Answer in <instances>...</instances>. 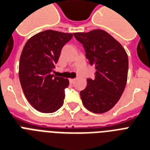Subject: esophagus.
Returning <instances> with one entry per match:
<instances>
[{
    "label": "esophagus",
    "mask_w": 150,
    "mask_h": 150,
    "mask_svg": "<svg viewBox=\"0 0 150 150\" xmlns=\"http://www.w3.org/2000/svg\"><path fill=\"white\" fill-rule=\"evenodd\" d=\"M75 79H69V81H70L71 83H74V82H75Z\"/></svg>",
    "instance_id": "1"
}]
</instances>
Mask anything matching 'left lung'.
Returning a JSON list of instances; mask_svg holds the SVG:
<instances>
[{
  "label": "left lung",
  "instance_id": "left-lung-1",
  "mask_svg": "<svg viewBox=\"0 0 150 150\" xmlns=\"http://www.w3.org/2000/svg\"><path fill=\"white\" fill-rule=\"evenodd\" d=\"M82 44L87 60L95 65L94 79H87V86L80 92L88 110L103 113L119 100L127 81L129 60L119 41L106 31L96 29L87 33H74Z\"/></svg>",
  "mask_w": 150,
  "mask_h": 150
}]
</instances>
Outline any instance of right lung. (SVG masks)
Listing matches in <instances>:
<instances>
[{"instance_id":"obj_1","label":"right lung","mask_w":150,"mask_h":150,"mask_svg":"<svg viewBox=\"0 0 150 150\" xmlns=\"http://www.w3.org/2000/svg\"><path fill=\"white\" fill-rule=\"evenodd\" d=\"M72 36V34L47 30L31 37L23 48L19 79L24 96L36 110L54 112L64 103V88L69 81L52 75V71L63 46Z\"/></svg>"}]
</instances>
